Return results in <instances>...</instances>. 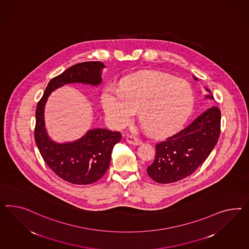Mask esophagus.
I'll use <instances>...</instances> for the list:
<instances>
[{
	"label": "esophagus",
	"instance_id": "obj_1",
	"mask_svg": "<svg viewBox=\"0 0 249 249\" xmlns=\"http://www.w3.org/2000/svg\"><path fill=\"white\" fill-rule=\"evenodd\" d=\"M126 141L129 144H132V145H140V144H142V142L140 140V139H138L137 137H135V136H132V135H128L127 137H126Z\"/></svg>",
	"mask_w": 249,
	"mask_h": 249
}]
</instances>
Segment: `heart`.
<instances>
[{
  "label": "heart",
  "instance_id": "obj_1",
  "mask_svg": "<svg viewBox=\"0 0 249 249\" xmlns=\"http://www.w3.org/2000/svg\"><path fill=\"white\" fill-rule=\"evenodd\" d=\"M193 91L188 82L160 71H144L126 77L120 89L106 88L102 103L108 120L122 128L136 111L151 134L173 132L186 120L192 105Z\"/></svg>",
  "mask_w": 249,
  "mask_h": 249
}]
</instances>
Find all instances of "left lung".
<instances>
[{"label":"left lung","instance_id":"obj_1","mask_svg":"<svg viewBox=\"0 0 249 249\" xmlns=\"http://www.w3.org/2000/svg\"><path fill=\"white\" fill-rule=\"evenodd\" d=\"M194 80L197 79L194 77ZM206 99L214 100L208 88ZM221 112L212 107L188 127L156 144V157L148 166V176L158 183L178 181L191 175L207 160L218 141Z\"/></svg>","mask_w":249,"mask_h":249}]
</instances>
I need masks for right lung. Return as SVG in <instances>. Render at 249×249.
<instances>
[{"instance_id":"right-lung-1","label":"right lung","mask_w":249,"mask_h":249,"mask_svg":"<svg viewBox=\"0 0 249 249\" xmlns=\"http://www.w3.org/2000/svg\"><path fill=\"white\" fill-rule=\"evenodd\" d=\"M103 68L105 65L101 61H86L69 68L51 80L36 107L34 139L42 159L56 175L76 185L94 183L106 173L112 149L121 142V134L106 128H94L75 142L57 143L48 136L44 107L51 93L64 84L100 85Z\"/></svg>"}]
</instances>
